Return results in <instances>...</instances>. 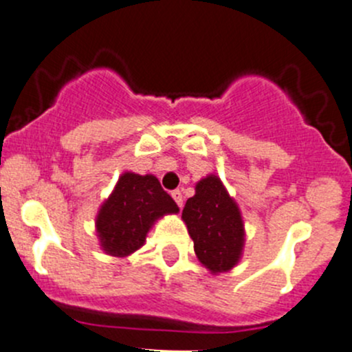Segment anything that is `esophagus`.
Segmentation results:
<instances>
[{
  "instance_id": "34e87169",
  "label": "esophagus",
  "mask_w": 352,
  "mask_h": 352,
  "mask_svg": "<svg viewBox=\"0 0 352 352\" xmlns=\"http://www.w3.org/2000/svg\"><path fill=\"white\" fill-rule=\"evenodd\" d=\"M172 197L175 199L177 206H179V208H182V204H184V196H182V190H173V192H172Z\"/></svg>"
}]
</instances>
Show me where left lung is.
<instances>
[{"instance_id": "obj_1", "label": "left lung", "mask_w": 352, "mask_h": 352, "mask_svg": "<svg viewBox=\"0 0 352 352\" xmlns=\"http://www.w3.org/2000/svg\"><path fill=\"white\" fill-rule=\"evenodd\" d=\"M182 219L199 262L211 274L228 272L239 264L245 247L242 211L218 175L209 173L199 180L196 194L187 199Z\"/></svg>"}]
</instances>
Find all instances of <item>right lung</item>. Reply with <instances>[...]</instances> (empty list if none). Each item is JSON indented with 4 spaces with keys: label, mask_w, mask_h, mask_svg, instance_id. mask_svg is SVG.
<instances>
[{
    "label": "right lung",
    "mask_w": 352,
    "mask_h": 352,
    "mask_svg": "<svg viewBox=\"0 0 352 352\" xmlns=\"http://www.w3.org/2000/svg\"><path fill=\"white\" fill-rule=\"evenodd\" d=\"M179 206L151 173L124 172L95 218L100 248L112 257H129L146 242L151 226Z\"/></svg>",
    "instance_id": "right-lung-1"
}]
</instances>
